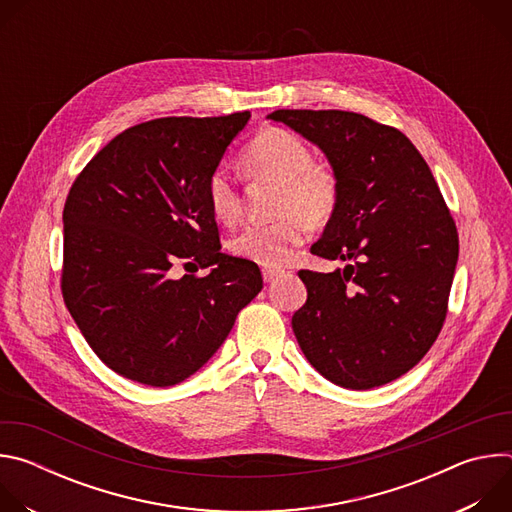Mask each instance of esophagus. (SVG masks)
Returning <instances> with one entry per match:
<instances>
[{
    "mask_svg": "<svg viewBox=\"0 0 512 512\" xmlns=\"http://www.w3.org/2000/svg\"><path fill=\"white\" fill-rule=\"evenodd\" d=\"M285 271L281 269H263V279L269 283V281H275L277 277H281Z\"/></svg>",
    "mask_w": 512,
    "mask_h": 512,
    "instance_id": "34e87169",
    "label": "esophagus"
}]
</instances>
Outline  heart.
Segmentation results:
<instances>
[{
  "mask_svg": "<svg viewBox=\"0 0 512 512\" xmlns=\"http://www.w3.org/2000/svg\"><path fill=\"white\" fill-rule=\"evenodd\" d=\"M247 178L281 184L275 223L247 225L231 241V251L267 269L285 267L310 235L312 223H326L340 200V178L326 162H316L310 145L296 133L269 127L257 133L241 154ZM206 204L218 223L233 225L241 214V194L223 168L206 180Z\"/></svg>",
  "mask_w": 512,
  "mask_h": 512,
  "instance_id": "b5f03b06",
  "label": "heart"
}]
</instances>
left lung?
<instances>
[{"mask_svg": "<svg viewBox=\"0 0 512 512\" xmlns=\"http://www.w3.org/2000/svg\"><path fill=\"white\" fill-rule=\"evenodd\" d=\"M326 154L340 200L312 253L348 265L302 269L306 304L291 328L312 367L344 389L387 385L440 334L458 263V231L437 182L395 127L352 111L267 115Z\"/></svg>", "mask_w": 512, "mask_h": 512, "instance_id": "8db88e82", "label": "left lung"}]
</instances>
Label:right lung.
Wrapping results in <instances>:
<instances>
[{
  "instance_id": "1",
  "label": "right lung",
  "mask_w": 512,
  "mask_h": 512,
  "mask_svg": "<svg viewBox=\"0 0 512 512\" xmlns=\"http://www.w3.org/2000/svg\"><path fill=\"white\" fill-rule=\"evenodd\" d=\"M249 117L133 125L66 196L62 298L93 352L125 379L182 383L221 348L263 287L253 261L221 253L204 192ZM196 264L213 269L198 278L189 269Z\"/></svg>"
}]
</instances>
